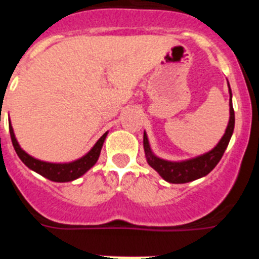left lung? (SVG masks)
<instances>
[{
	"instance_id": "1",
	"label": "left lung",
	"mask_w": 259,
	"mask_h": 259,
	"mask_svg": "<svg viewBox=\"0 0 259 259\" xmlns=\"http://www.w3.org/2000/svg\"><path fill=\"white\" fill-rule=\"evenodd\" d=\"M228 87H230V84H228ZM230 96V122H228L226 134L223 135V137H222L221 141H219L218 145L215 146L214 149L200 155V157L192 158V159H188V161L182 162H171L161 159V158L155 157L152 153L149 141H148V136L144 132V150H145L146 161H148L149 166H152L166 182L172 183V184H183V183L193 182V180L200 179L202 176L207 175L218 164L221 158L223 157L224 150L227 149L231 136L233 134V128H235V111H233L232 106L231 88Z\"/></svg>"
}]
</instances>
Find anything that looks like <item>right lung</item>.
I'll return each instance as SVG.
<instances>
[{"instance_id":"add662e5","label":"right lung","mask_w":259,"mask_h":259,"mask_svg":"<svg viewBox=\"0 0 259 259\" xmlns=\"http://www.w3.org/2000/svg\"><path fill=\"white\" fill-rule=\"evenodd\" d=\"M9 130H10L11 143H13L14 149L17 152L18 157L22 159L23 163L26 164L28 168H31V170L36 171L37 174H40V175H42L44 178H47V179L57 183L72 182V180L77 179V178H80L81 175H84L91 167L95 166L98 157H100L102 145H104V141L105 139H106L107 135V132L102 135V136L100 137V140L95 144V146H93L92 149L89 150L84 157L77 159V161L70 162V163H50V162L38 161L36 158L27 154V153L20 148L19 144H18L11 124L9 125Z\"/></svg>"}]
</instances>
